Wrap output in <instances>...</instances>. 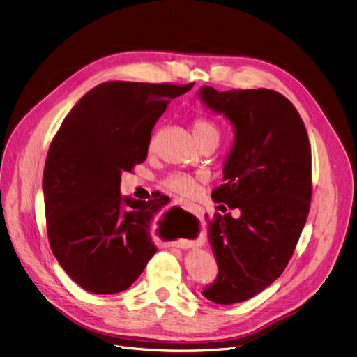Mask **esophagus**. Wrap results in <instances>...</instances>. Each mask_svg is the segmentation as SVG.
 I'll list each match as a JSON object with an SVG mask.
<instances>
[{
	"label": "esophagus",
	"mask_w": 357,
	"mask_h": 357,
	"mask_svg": "<svg viewBox=\"0 0 357 357\" xmlns=\"http://www.w3.org/2000/svg\"><path fill=\"white\" fill-rule=\"evenodd\" d=\"M176 204L180 206L183 211H187V212H195V207L192 203H188L185 200H176ZM172 246H178L177 243H172Z\"/></svg>",
	"instance_id": "1"
}]
</instances>
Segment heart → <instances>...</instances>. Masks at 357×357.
<instances>
[{
  "instance_id": "1",
  "label": "heart",
  "mask_w": 357,
  "mask_h": 357,
  "mask_svg": "<svg viewBox=\"0 0 357 357\" xmlns=\"http://www.w3.org/2000/svg\"><path fill=\"white\" fill-rule=\"evenodd\" d=\"M193 134L196 141L200 144L203 141H215L219 142L220 139V130L213 121L208 119H197L193 123ZM164 185L169 190L178 193V195H192L196 188V180L190 176L185 174H170L164 180Z\"/></svg>"
}]
</instances>
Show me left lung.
<instances>
[{
  "label": "left lung",
  "mask_w": 357,
  "mask_h": 357,
  "mask_svg": "<svg viewBox=\"0 0 357 357\" xmlns=\"http://www.w3.org/2000/svg\"><path fill=\"white\" fill-rule=\"evenodd\" d=\"M197 95L234 128L225 184L212 199L241 215L207 220L219 272L202 291L208 301L229 305L259 294L292 257L310 211L311 149L294 105L275 91L202 86Z\"/></svg>",
  "instance_id": "obj_1"
}]
</instances>
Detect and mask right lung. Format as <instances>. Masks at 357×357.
I'll return each instance as SVG.
<instances>
[{"label": "right lung", "mask_w": 357, "mask_h": 357, "mask_svg": "<svg viewBox=\"0 0 357 357\" xmlns=\"http://www.w3.org/2000/svg\"><path fill=\"white\" fill-rule=\"evenodd\" d=\"M192 86L100 83L77 100L50 145L43 174L50 248L92 294L128 289L157 252L153 235L169 202L122 196L121 174L145 161L155 122Z\"/></svg>", "instance_id": "1"}]
</instances>
